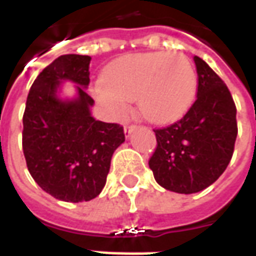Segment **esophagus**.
<instances>
[{
  "mask_svg": "<svg viewBox=\"0 0 256 256\" xmlns=\"http://www.w3.org/2000/svg\"><path fill=\"white\" fill-rule=\"evenodd\" d=\"M136 128H137V124H124V134H126V137H128L130 134H132V132L133 130H136Z\"/></svg>",
  "mask_w": 256,
  "mask_h": 256,
  "instance_id": "obj_1",
  "label": "esophagus"
}]
</instances>
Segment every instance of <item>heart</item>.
Returning a JSON list of instances; mask_svg holds the SVG:
<instances>
[{
	"label": "heart",
	"mask_w": 256,
	"mask_h": 256,
	"mask_svg": "<svg viewBox=\"0 0 256 256\" xmlns=\"http://www.w3.org/2000/svg\"><path fill=\"white\" fill-rule=\"evenodd\" d=\"M198 76L180 53L128 54L110 64L96 89L112 116L123 118L138 98L141 115L154 123L172 122L192 106Z\"/></svg>",
	"instance_id": "b5f03b06"
}]
</instances>
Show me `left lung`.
<instances>
[{
	"label": "left lung",
	"mask_w": 256,
	"mask_h": 256,
	"mask_svg": "<svg viewBox=\"0 0 256 256\" xmlns=\"http://www.w3.org/2000/svg\"><path fill=\"white\" fill-rule=\"evenodd\" d=\"M198 96L188 112L167 128H155L150 168L167 190L196 193L225 172L237 137L236 106L225 82L198 56Z\"/></svg>",
	"instance_id": "1"
}]
</instances>
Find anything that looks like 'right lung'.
I'll return each instance as SVG.
<instances>
[{
	"label": "right lung",
	"mask_w": 256,
	"mask_h": 256,
	"mask_svg": "<svg viewBox=\"0 0 256 256\" xmlns=\"http://www.w3.org/2000/svg\"><path fill=\"white\" fill-rule=\"evenodd\" d=\"M92 58L63 54L31 86L23 115V154L31 177L53 198L79 203L98 196L106 182L111 158L124 141L118 123L96 120L88 88ZM63 80L78 84V96L57 97Z\"/></svg>",
	"instance_id": "obj_1"
}]
</instances>
